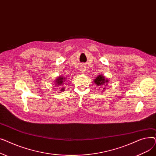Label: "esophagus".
<instances>
[{
	"label": "esophagus",
	"mask_w": 156,
	"mask_h": 156,
	"mask_svg": "<svg viewBox=\"0 0 156 156\" xmlns=\"http://www.w3.org/2000/svg\"><path fill=\"white\" fill-rule=\"evenodd\" d=\"M80 73H85V69H84V68H80Z\"/></svg>",
	"instance_id": "esophagus-1"
}]
</instances>
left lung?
Returning a JSON list of instances; mask_svg holds the SVG:
<instances>
[{"label": "left lung", "instance_id": "left-lung-1", "mask_svg": "<svg viewBox=\"0 0 156 156\" xmlns=\"http://www.w3.org/2000/svg\"><path fill=\"white\" fill-rule=\"evenodd\" d=\"M94 81H95V83L98 85H104V87H105L106 86L105 85L108 83V80L107 79H105L104 76H103L102 75H99L96 79H95ZM103 89H105V88H103Z\"/></svg>", "mask_w": 156, "mask_h": 156}]
</instances>
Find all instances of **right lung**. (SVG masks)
<instances>
[{
    "mask_svg": "<svg viewBox=\"0 0 156 156\" xmlns=\"http://www.w3.org/2000/svg\"><path fill=\"white\" fill-rule=\"evenodd\" d=\"M64 80H64V78H62V76H59V78H57V79H56V81H55V85H57V86H59V85H61L62 84H63L64 83ZM61 91H64V89H61V90H60Z\"/></svg>",
    "mask_w": 156,
    "mask_h": 156,
    "instance_id": "right-lung-1",
    "label": "right lung"
}]
</instances>
